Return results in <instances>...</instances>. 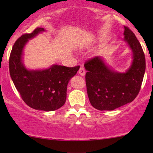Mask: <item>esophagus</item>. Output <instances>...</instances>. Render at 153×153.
Returning a JSON list of instances; mask_svg holds the SVG:
<instances>
[{
	"label": "esophagus",
	"instance_id": "1",
	"mask_svg": "<svg viewBox=\"0 0 153 153\" xmlns=\"http://www.w3.org/2000/svg\"><path fill=\"white\" fill-rule=\"evenodd\" d=\"M78 73L80 75H81V76H84V75H85V69H84V68H82V67H80V69H79V71H78Z\"/></svg>",
	"mask_w": 153,
	"mask_h": 153
}]
</instances>
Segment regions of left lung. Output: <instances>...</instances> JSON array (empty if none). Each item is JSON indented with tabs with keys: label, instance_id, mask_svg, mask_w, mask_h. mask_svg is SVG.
I'll use <instances>...</instances> for the list:
<instances>
[{
	"label": "left lung",
	"instance_id": "obj_1",
	"mask_svg": "<svg viewBox=\"0 0 153 153\" xmlns=\"http://www.w3.org/2000/svg\"><path fill=\"white\" fill-rule=\"evenodd\" d=\"M124 41L132 52V62L125 73H119L96 56L84 67L87 93L93 106L100 111H112L130 103L137 97L145 72V57L134 33L124 26Z\"/></svg>",
	"mask_w": 153,
	"mask_h": 153
}]
</instances>
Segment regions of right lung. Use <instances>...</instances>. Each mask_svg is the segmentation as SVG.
Masks as SVG:
<instances>
[{"label": "right lung", "mask_w": 153, "mask_h": 153, "mask_svg": "<svg viewBox=\"0 0 153 153\" xmlns=\"http://www.w3.org/2000/svg\"><path fill=\"white\" fill-rule=\"evenodd\" d=\"M43 31L44 28H36L16 41L10 54L9 71L16 88L28 106L36 110L51 111L65 104L68 82L80 66L68 68L53 65L45 70L26 69L22 60L24 47L29 39Z\"/></svg>", "instance_id": "1"}]
</instances>
